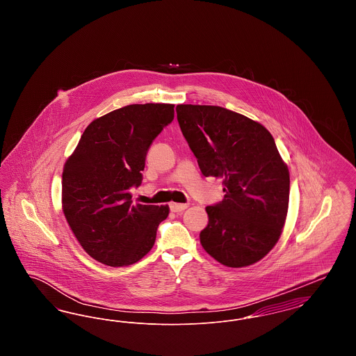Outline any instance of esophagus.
Wrapping results in <instances>:
<instances>
[{
  "label": "esophagus",
  "mask_w": 356,
  "mask_h": 356,
  "mask_svg": "<svg viewBox=\"0 0 356 356\" xmlns=\"http://www.w3.org/2000/svg\"><path fill=\"white\" fill-rule=\"evenodd\" d=\"M170 211L176 213H181L184 209L188 208V204L170 203Z\"/></svg>",
  "instance_id": "34e87169"
}]
</instances>
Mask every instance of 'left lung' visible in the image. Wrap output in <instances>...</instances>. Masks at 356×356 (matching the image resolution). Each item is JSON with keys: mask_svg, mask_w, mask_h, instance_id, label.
I'll return each instance as SVG.
<instances>
[{"mask_svg": "<svg viewBox=\"0 0 356 356\" xmlns=\"http://www.w3.org/2000/svg\"><path fill=\"white\" fill-rule=\"evenodd\" d=\"M177 121L205 177L222 179L220 203L205 208L204 250L227 267H245L277 243L288 211L289 173L271 134L215 105L176 106Z\"/></svg>", "mask_w": 356, "mask_h": 356, "instance_id": "obj_1", "label": "left lung"}]
</instances>
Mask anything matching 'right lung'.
I'll list each match as a JSON object with an SVG mask.
<instances>
[{"mask_svg":"<svg viewBox=\"0 0 356 356\" xmlns=\"http://www.w3.org/2000/svg\"><path fill=\"white\" fill-rule=\"evenodd\" d=\"M172 104H134L93 120L63 172V211L85 252L111 267L152 250L168 205L132 202L147 152L175 118Z\"/></svg>","mask_w":356,"mask_h":356,"instance_id":"right-lung-1","label":"right lung"}]
</instances>
